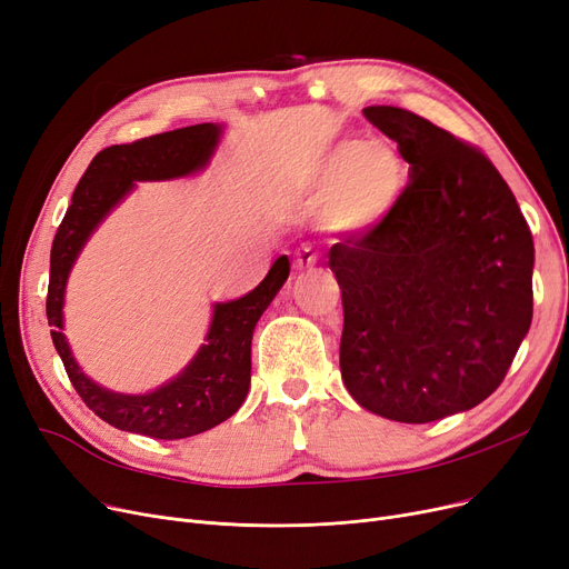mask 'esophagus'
<instances>
[{
	"mask_svg": "<svg viewBox=\"0 0 569 569\" xmlns=\"http://www.w3.org/2000/svg\"><path fill=\"white\" fill-rule=\"evenodd\" d=\"M316 260H318V256L313 253L311 246H302V249L295 253V258H292V269L295 271H307L316 264Z\"/></svg>",
	"mask_w": 569,
	"mask_h": 569,
	"instance_id": "1",
	"label": "esophagus"
}]
</instances>
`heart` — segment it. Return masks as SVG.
I'll return each mask as SVG.
<instances>
[{
	"mask_svg": "<svg viewBox=\"0 0 569 569\" xmlns=\"http://www.w3.org/2000/svg\"><path fill=\"white\" fill-rule=\"evenodd\" d=\"M407 164L398 148L381 141L346 139L318 158L302 181V204L318 211L335 234H365L400 204Z\"/></svg>",
	"mask_w": 569,
	"mask_h": 569,
	"instance_id": "1",
	"label": "heart"
}]
</instances>
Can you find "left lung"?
I'll use <instances>...</instances> for the list:
<instances>
[{"instance_id":"left-lung-1","label":"left lung","mask_w":569,"mask_h":569,"mask_svg":"<svg viewBox=\"0 0 569 569\" xmlns=\"http://www.w3.org/2000/svg\"><path fill=\"white\" fill-rule=\"evenodd\" d=\"M362 113L411 174L379 228L330 249L341 379L362 409L430 423L502 383L532 320V234L475 146L398 107Z\"/></svg>"}]
</instances>
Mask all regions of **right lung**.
<instances>
[{
    "mask_svg": "<svg viewBox=\"0 0 569 569\" xmlns=\"http://www.w3.org/2000/svg\"><path fill=\"white\" fill-rule=\"evenodd\" d=\"M220 137L223 126L202 122L104 148L73 190L53 239L46 316L53 328L56 351L81 400L118 430L156 439H186L228 421L249 395L253 330L290 274L288 256L277 258L260 286L243 298L213 305L211 326L200 351L174 379L156 390L141 395L116 392L92 381L73 358L62 332L67 279L92 232L139 181H174L200 174L211 162Z\"/></svg>",
    "mask_w": 569,
    "mask_h": 569,
    "instance_id": "1",
    "label": "right lung"
}]
</instances>
